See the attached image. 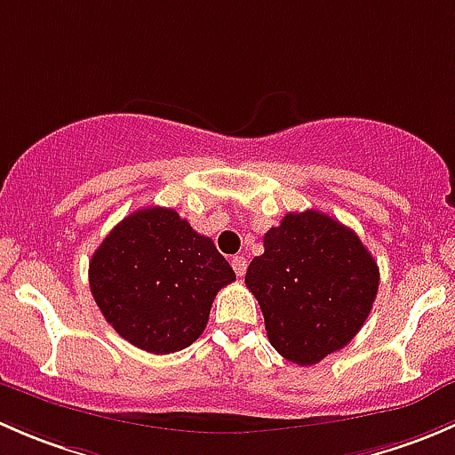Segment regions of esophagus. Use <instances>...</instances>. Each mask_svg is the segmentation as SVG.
<instances>
[{
	"instance_id": "esophagus-1",
	"label": "esophagus",
	"mask_w": 455,
	"mask_h": 455,
	"mask_svg": "<svg viewBox=\"0 0 455 455\" xmlns=\"http://www.w3.org/2000/svg\"><path fill=\"white\" fill-rule=\"evenodd\" d=\"M231 266H233V270L237 273V277H244V273H246V259H244V257L235 255L231 259Z\"/></svg>"
}]
</instances>
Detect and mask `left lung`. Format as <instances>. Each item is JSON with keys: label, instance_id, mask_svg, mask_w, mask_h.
<instances>
[{"label": "left lung", "instance_id": "left-lung-1", "mask_svg": "<svg viewBox=\"0 0 455 455\" xmlns=\"http://www.w3.org/2000/svg\"><path fill=\"white\" fill-rule=\"evenodd\" d=\"M246 286L283 359L315 365L346 347L368 319L379 266L352 228L319 211L283 215L264 235Z\"/></svg>", "mask_w": 455, "mask_h": 455}]
</instances>
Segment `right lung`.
Listing matches in <instances>:
<instances>
[{
	"label": "right lung",
	"instance_id": "add662e5",
	"mask_svg": "<svg viewBox=\"0 0 455 455\" xmlns=\"http://www.w3.org/2000/svg\"><path fill=\"white\" fill-rule=\"evenodd\" d=\"M231 282L235 273L213 242L164 206L121 220L90 261V291L105 321L151 355L189 347Z\"/></svg>",
	"mask_w": 455,
	"mask_h": 455
}]
</instances>
